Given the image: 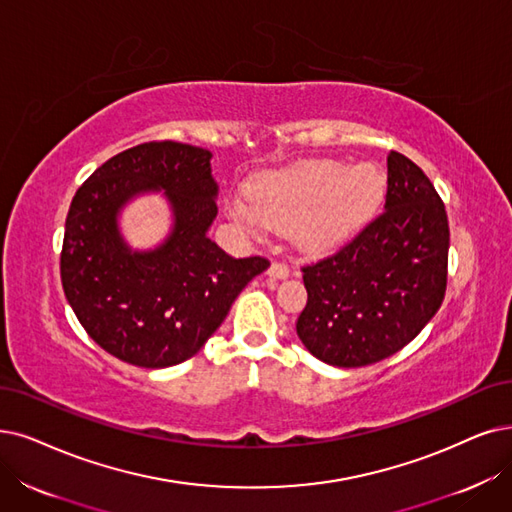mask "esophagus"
I'll return each mask as SVG.
<instances>
[{
	"label": "esophagus",
	"mask_w": 512,
	"mask_h": 512,
	"mask_svg": "<svg viewBox=\"0 0 512 512\" xmlns=\"http://www.w3.org/2000/svg\"><path fill=\"white\" fill-rule=\"evenodd\" d=\"M267 273L273 279H285V277L290 275V267H288V264H283V262H273Z\"/></svg>",
	"instance_id": "esophagus-1"
}]
</instances>
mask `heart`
I'll return each instance as SVG.
<instances>
[{"label":"heart","instance_id":"obj_1","mask_svg":"<svg viewBox=\"0 0 512 512\" xmlns=\"http://www.w3.org/2000/svg\"><path fill=\"white\" fill-rule=\"evenodd\" d=\"M384 172L370 161L346 168L334 159L264 172L250 197L231 195L227 216L248 233L290 231L304 252H327L349 241L380 208Z\"/></svg>","mask_w":512,"mask_h":512}]
</instances>
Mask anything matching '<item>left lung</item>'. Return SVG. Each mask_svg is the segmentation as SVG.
Masks as SVG:
<instances>
[{
  "label": "left lung",
  "instance_id": "obj_1",
  "mask_svg": "<svg viewBox=\"0 0 512 512\" xmlns=\"http://www.w3.org/2000/svg\"><path fill=\"white\" fill-rule=\"evenodd\" d=\"M384 212L344 248L302 269L296 332L313 357L361 367L401 351L435 317L447 285L449 227L433 182L391 151Z\"/></svg>",
  "mask_w": 512,
  "mask_h": 512
}]
</instances>
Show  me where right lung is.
Returning a JSON list of instances; mask_svg holds the SVG:
<instances>
[{"mask_svg": "<svg viewBox=\"0 0 512 512\" xmlns=\"http://www.w3.org/2000/svg\"><path fill=\"white\" fill-rule=\"evenodd\" d=\"M210 159L182 142H145L102 163L71 201L60 254L65 296L100 349L130 365L159 370L193 357L271 264L233 258L208 237L218 214ZM149 192L169 201L173 229L153 251H134L118 216Z\"/></svg>", "mask_w": 512, "mask_h": 512, "instance_id": "add662e5", "label": "right lung"}]
</instances>
